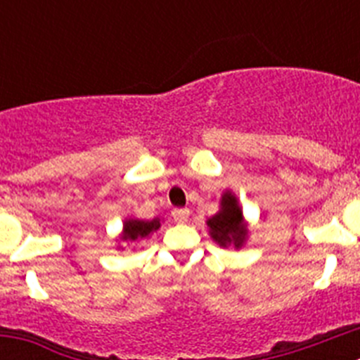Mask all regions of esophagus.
I'll return each instance as SVG.
<instances>
[{
    "label": "esophagus",
    "instance_id": "obj_1",
    "mask_svg": "<svg viewBox=\"0 0 360 360\" xmlns=\"http://www.w3.org/2000/svg\"><path fill=\"white\" fill-rule=\"evenodd\" d=\"M171 216H173L174 221H178V224H184V221H187V218H189V209H186V207L173 209Z\"/></svg>",
    "mask_w": 360,
    "mask_h": 360
}]
</instances>
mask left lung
<instances>
[{"label": "left lung", "mask_w": 360, "mask_h": 360, "mask_svg": "<svg viewBox=\"0 0 360 360\" xmlns=\"http://www.w3.org/2000/svg\"><path fill=\"white\" fill-rule=\"evenodd\" d=\"M207 225L211 227L212 240L218 241L221 247L232 243L238 249L247 236V229L241 221V211L238 207L236 198L231 193H225L221 198V211L212 216Z\"/></svg>", "instance_id": "left-lung-1"}]
</instances>
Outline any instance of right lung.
Returning a JSON list of instances; mask_svg holds the SVG:
<instances>
[{
	"mask_svg": "<svg viewBox=\"0 0 360 360\" xmlns=\"http://www.w3.org/2000/svg\"><path fill=\"white\" fill-rule=\"evenodd\" d=\"M160 227V219H153V221H141V219H129L124 225V240H139L146 238L151 231H157Z\"/></svg>",
	"mask_w": 360,
	"mask_h": 360,
	"instance_id": "add662e5",
	"label": "right lung"
}]
</instances>
